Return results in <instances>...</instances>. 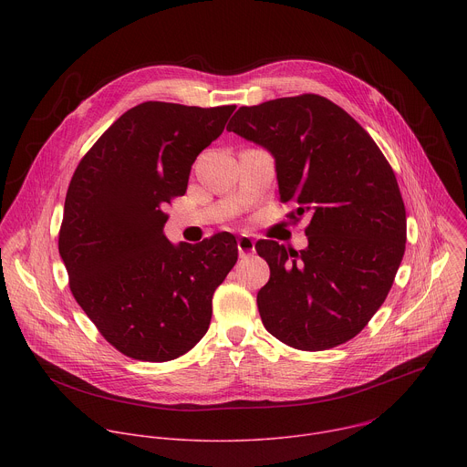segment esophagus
<instances>
[{"label": "esophagus", "mask_w": 467, "mask_h": 467, "mask_svg": "<svg viewBox=\"0 0 467 467\" xmlns=\"http://www.w3.org/2000/svg\"><path fill=\"white\" fill-rule=\"evenodd\" d=\"M236 245H238L240 256H247V254L254 253V240H253L251 236H245V234L240 236L238 242H236Z\"/></svg>", "instance_id": "esophagus-1"}]
</instances>
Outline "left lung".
<instances>
[{
  "instance_id": "8db88e82",
  "label": "left lung",
  "mask_w": 467,
  "mask_h": 467,
  "mask_svg": "<svg viewBox=\"0 0 467 467\" xmlns=\"http://www.w3.org/2000/svg\"><path fill=\"white\" fill-rule=\"evenodd\" d=\"M227 130L275 159L281 202L310 214L308 247L256 242L270 281L264 327L301 351L355 338L384 303L407 244V213L379 146L344 109L316 94L240 107Z\"/></svg>"
}]
</instances>
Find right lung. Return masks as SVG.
Instances as JSON below:
<instances>
[{
	"instance_id": "add662e5",
	"label": "right lung",
	"mask_w": 467,
	"mask_h": 467,
	"mask_svg": "<svg viewBox=\"0 0 467 467\" xmlns=\"http://www.w3.org/2000/svg\"><path fill=\"white\" fill-rule=\"evenodd\" d=\"M234 109L140 103L103 132L70 181L58 253L76 301L125 357L173 360L209 330L236 240L220 233L173 245L164 207L186 192L193 161Z\"/></svg>"
}]
</instances>
